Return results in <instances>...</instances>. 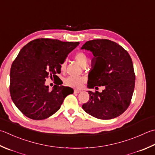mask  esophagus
<instances>
[{
    "instance_id": "1",
    "label": "esophagus",
    "mask_w": 155,
    "mask_h": 155,
    "mask_svg": "<svg viewBox=\"0 0 155 155\" xmlns=\"http://www.w3.org/2000/svg\"><path fill=\"white\" fill-rule=\"evenodd\" d=\"M81 92V91L80 90H77V89H75L74 91V93H75V94H78V93H79Z\"/></svg>"
}]
</instances>
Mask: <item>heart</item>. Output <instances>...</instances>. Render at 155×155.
Returning <instances> with one entry per match:
<instances>
[{
	"instance_id": "1",
	"label": "heart",
	"mask_w": 155,
	"mask_h": 155,
	"mask_svg": "<svg viewBox=\"0 0 155 155\" xmlns=\"http://www.w3.org/2000/svg\"><path fill=\"white\" fill-rule=\"evenodd\" d=\"M74 59L79 64L85 67L87 66L89 59L87 54L84 52H78L74 56ZM66 66V61L63 62L60 66V68L62 71H64ZM86 82V78L84 77H68L65 79V83L68 86L75 88V89H80L83 86L84 83Z\"/></svg>"
}]
</instances>
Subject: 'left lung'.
<instances>
[{"mask_svg":"<svg viewBox=\"0 0 155 155\" xmlns=\"http://www.w3.org/2000/svg\"><path fill=\"white\" fill-rule=\"evenodd\" d=\"M81 49L91 51L94 56L87 87L105 88L101 93L88 91L90 97L82 106L84 111L100 120L120 116L130 105L135 86L134 67L128 51L109 39L88 41Z\"/></svg>","mask_w":155,"mask_h":155,"instance_id":"obj_1","label":"left lung"}]
</instances>
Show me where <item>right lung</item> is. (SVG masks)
<instances>
[{"instance_id": "right-lung-1", "label": "right lung", "mask_w": 155, "mask_h": 155, "mask_svg": "<svg viewBox=\"0 0 155 155\" xmlns=\"http://www.w3.org/2000/svg\"><path fill=\"white\" fill-rule=\"evenodd\" d=\"M79 42L36 39L25 45L11 65L10 94L21 113L32 120H44L59 110L71 87L45 85L48 77H57L62 63Z\"/></svg>"}]
</instances>
